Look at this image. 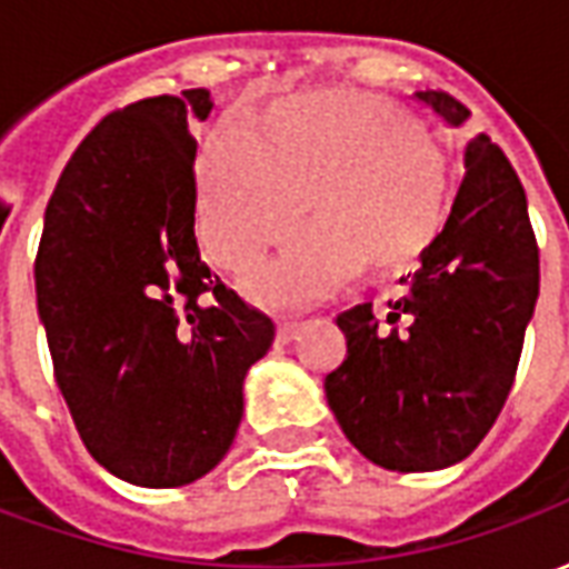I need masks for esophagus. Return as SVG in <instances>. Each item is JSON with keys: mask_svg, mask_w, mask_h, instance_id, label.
<instances>
[{"mask_svg": "<svg viewBox=\"0 0 569 569\" xmlns=\"http://www.w3.org/2000/svg\"><path fill=\"white\" fill-rule=\"evenodd\" d=\"M298 329H301V322L298 320H283L277 326V338H280V341H292L298 335Z\"/></svg>", "mask_w": 569, "mask_h": 569, "instance_id": "esophagus-1", "label": "esophagus"}]
</instances>
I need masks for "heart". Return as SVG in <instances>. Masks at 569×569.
Masks as SVG:
<instances>
[{"instance_id": "heart-1", "label": "heart", "mask_w": 569, "mask_h": 569, "mask_svg": "<svg viewBox=\"0 0 569 569\" xmlns=\"http://www.w3.org/2000/svg\"><path fill=\"white\" fill-rule=\"evenodd\" d=\"M313 222L243 280L261 308H298L371 277L411 271L448 222V167L415 118L378 97L305 93L261 116L259 140L212 133L198 163V234L243 271L301 219Z\"/></svg>"}]
</instances>
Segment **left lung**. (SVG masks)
<instances>
[{
    "label": "left lung",
    "mask_w": 569,
    "mask_h": 569,
    "mask_svg": "<svg viewBox=\"0 0 569 569\" xmlns=\"http://www.w3.org/2000/svg\"><path fill=\"white\" fill-rule=\"evenodd\" d=\"M415 97L451 128L469 118L451 93ZM463 167L451 216L402 277V296L383 313L357 305L338 317L347 357L326 375V399L350 445L393 472H432L476 451L512 390L537 308L521 179L485 133L466 142Z\"/></svg>",
    "instance_id": "8db88e82"
}]
</instances>
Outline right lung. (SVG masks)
Instances as JSON below:
<instances>
[{"label": "right lung", "mask_w": 569, "mask_h": 569, "mask_svg": "<svg viewBox=\"0 0 569 569\" xmlns=\"http://www.w3.org/2000/svg\"><path fill=\"white\" fill-rule=\"evenodd\" d=\"M210 91L149 97L81 140L44 210L36 301L84 448L140 488L219 466L273 322L200 261L188 124Z\"/></svg>", "instance_id": "add662e5"}]
</instances>
